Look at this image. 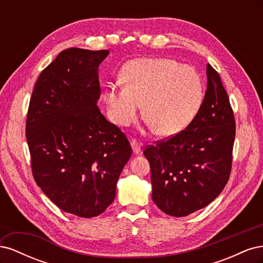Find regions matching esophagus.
Segmentation results:
<instances>
[{
	"label": "esophagus",
	"instance_id": "esophagus-1",
	"mask_svg": "<svg viewBox=\"0 0 263 263\" xmlns=\"http://www.w3.org/2000/svg\"><path fill=\"white\" fill-rule=\"evenodd\" d=\"M130 146H132V148H133V151H134L135 155L140 154V151H141V144H139V142H138L137 140L133 139V140L130 141Z\"/></svg>",
	"mask_w": 263,
	"mask_h": 263
}]
</instances>
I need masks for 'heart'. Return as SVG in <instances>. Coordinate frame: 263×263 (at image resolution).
<instances>
[{
    "label": "heart",
    "mask_w": 263,
    "mask_h": 263,
    "mask_svg": "<svg viewBox=\"0 0 263 263\" xmlns=\"http://www.w3.org/2000/svg\"><path fill=\"white\" fill-rule=\"evenodd\" d=\"M124 86L108 85L103 93L108 118L128 126L142 113L151 128L173 136L192 123L201 108L204 85L197 71L166 58H139L126 63Z\"/></svg>",
    "instance_id": "obj_1"
}]
</instances>
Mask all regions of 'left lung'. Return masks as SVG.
Masks as SVG:
<instances>
[{"label":"left lung","mask_w":263,"mask_h":263,"mask_svg":"<svg viewBox=\"0 0 263 263\" xmlns=\"http://www.w3.org/2000/svg\"><path fill=\"white\" fill-rule=\"evenodd\" d=\"M208 89L200 110L184 130L150 146L153 201L163 213L183 217L204 209L227 184L236 125L217 71L206 66Z\"/></svg>","instance_id":"obj_1"}]
</instances>
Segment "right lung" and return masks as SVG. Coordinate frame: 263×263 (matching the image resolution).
<instances>
[{
  "label": "right lung",
  "instance_id": "right-lung-1",
  "mask_svg": "<svg viewBox=\"0 0 263 263\" xmlns=\"http://www.w3.org/2000/svg\"><path fill=\"white\" fill-rule=\"evenodd\" d=\"M108 53L61 51L39 76L26 119L37 185L60 210L83 218L112 204L132 156L129 141L98 106L99 67Z\"/></svg>",
  "mask_w": 263,
  "mask_h": 263
}]
</instances>
